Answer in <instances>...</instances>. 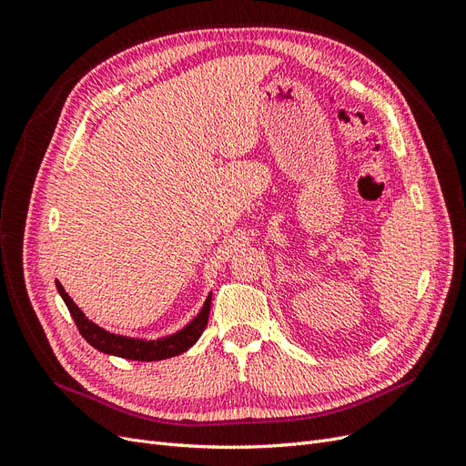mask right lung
Segmentation results:
<instances>
[{
    "mask_svg": "<svg viewBox=\"0 0 466 466\" xmlns=\"http://www.w3.org/2000/svg\"><path fill=\"white\" fill-rule=\"evenodd\" d=\"M56 288H58L64 303L67 305L69 313H72L77 329H79V334L86 338V340L95 350L103 351V354L118 356V358H126V360H136V361H159V360L178 356V354H182V351L192 348L206 329L208 317H209V307H211V293H209L198 317L192 319L185 329L171 334V336L157 338V340H139V338L112 334L101 327H96L93 320H89L86 315L81 313V309L66 293V289L62 288L58 279H56Z\"/></svg>",
    "mask_w": 466,
    "mask_h": 466,
    "instance_id": "obj_1",
    "label": "right lung"
}]
</instances>
